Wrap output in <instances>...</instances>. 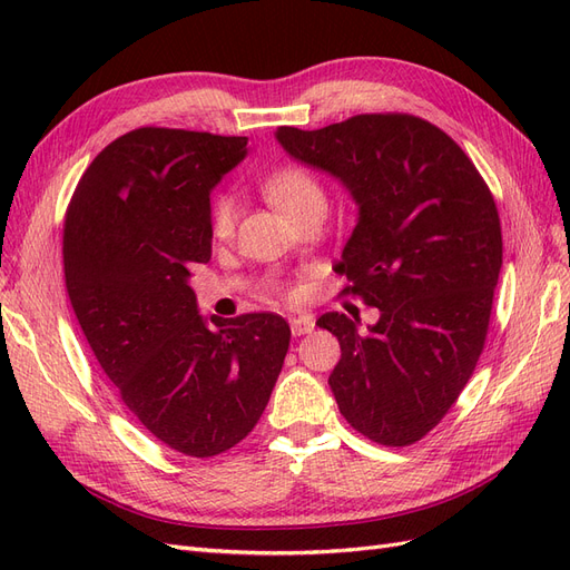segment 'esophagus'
<instances>
[{
	"instance_id": "esophagus-1",
	"label": "esophagus",
	"mask_w": 570,
	"mask_h": 570,
	"mask_svg": "<svg viewBox=\"0 0 570 570\" xmlns=\"http://www.w3.org/2000/svg\"><path fill=\"white\" fill-rule=\"evenodd\" d=\"M314 327H316V321H314L312 316H295V318H289V331H292V335H295V337L314 333Z\"/></svg>"
}]
</instances>
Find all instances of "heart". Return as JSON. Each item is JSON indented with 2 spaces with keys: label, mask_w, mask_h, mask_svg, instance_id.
<instances>
[{
  "label": "heart",
  "mask_w": 570,
  "mask_h": 570,
  "mask_svg": "<svg viewBox=\"0 0 570 570\" xmlns=\"http://www.w3.org/2000/svg\"><path fill=\"white\" fill-rule=\"evenodd\" d=\"M264 195L271 204L292 220L316 204H325L323 187L318 180L302 166L275 168L262 183ZM237 220V197L220 193L212 199L209 206V226L216 237H230Z\"/></svg>",
  "instance_id": "b5f03b06"
}]
</instances>
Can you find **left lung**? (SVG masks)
<instances>
[{"mask_svg": "<svg viewBox=\"0 0 570 570\" xmlns=\"http://www.w3.org/2000/svg\"><path fill=\"white\" fill-rule=\"evenodd\" d=\"M275 140L358 206L337 273L381 316L366 331L340 312L316 321L340 340L327 377L340 413L377 444L416 442L452 409L485 344L502 268L490 189L450 135L409 114L283 126Z\"/></svg>", "mask_w": 570, "mask_h": 570, "instance_id": "1", "label": "left lung"}]
</instances>
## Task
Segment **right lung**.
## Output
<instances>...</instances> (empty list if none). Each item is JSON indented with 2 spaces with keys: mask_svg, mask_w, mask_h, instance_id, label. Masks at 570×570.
Returning <instances> with one entry per match:
<instances>
[{
  "mask_svg": "<svg viewBox=\"0 0 570 570\" xmlns=\"http://www.w3.org/2000/svg\"><path fill=\"white\" fill-rule=\"evenodd\" d=\"M247 137L137 128L97 154L63 223L76 318L149 433L209 459L245 440L289 347L278 314L199 316L189 268L212 258V189Z\"/></svg>",
  "mask_w": 570,
  "mask_h": 570,
  "instance_id": "obj_1",
  "label": "right lung"
}]
</instances>
